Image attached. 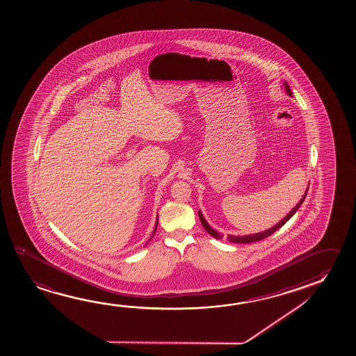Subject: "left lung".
<instances>
[{"instance_id": "1", "label": "left lung", "mask_w": 356, "mask_h": 356, "mask_svg": "<svg viewBox=\"0 0 356 356\" xmlns=\"http://www.w3.org/2000/svg\"><path fill=\"white\" fill-rule=\"evenodd\" d=\"M284 86H286V92L288 95H293L291 94V88H289V84H286V82H284ZM309 186L307 187V191L303 195V197L300 198V201L298 202L297 206L293 209V210L288 213V215L282 220V221L278 222L277 225H274L273 227L268 228V229H266V231H263V232H259V234H248V236H232V234H228V241L229 242H234V243H252V242H258V241H261V239L267 238L268 236L274 234L277 229H280L284 223H286L289 218H291V216L294 215L296 212H297L298 209L300 207V204H303L304 200H305V196H307V193H308ZM198 217H200V221L202 223V226H204V229L209 232V234L212 236V237H215L217 239H222V234H218L217 231H215L213 228L211 227L210 225L207 223V221L204 220V215L201 213V211H198Z\"/></svg>"}]
</instances>
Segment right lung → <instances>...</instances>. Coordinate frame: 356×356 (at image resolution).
I'll use <instances>...</instances> for the list:
<instances>
[{
	"label": "right lung",
	"instance_id": "obj_1",
	"mask_svg": "<svg viewBox=\"0 0 356 356\" xmlns=\"http://www.w3.org/2000/svg\"><path fill=\"white\" fill-rule=\"evenodd\" d=\"M158 220L159 218H156V225H155V229H154V232H152V236H154V234H155V232H156V227H158ZM150 238V239H152ZM150 239H149V241H150Z\"/></svg>",
	"mask_w": 356,
	"mask_h": 356
}]
</instances>
